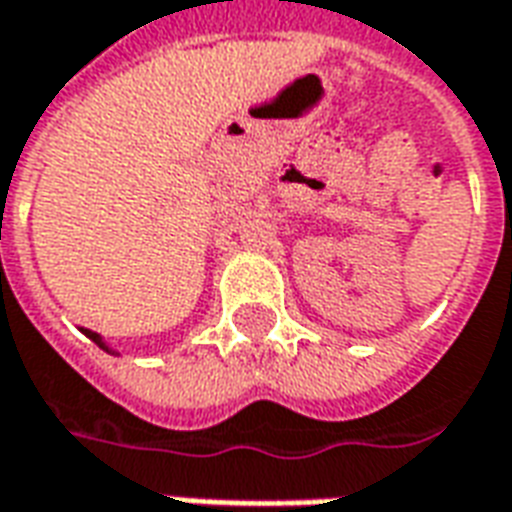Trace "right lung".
I'll return each instance as SVG.
<instances>
[{
  "mask_svg": "<svg viewBox=\"0 0 512 512\" xmlns=\"http://www.w3.org/2000/svg\"><path fill=\"white\" fill-rule=\"evenodd\" d=\"M84 334H87V337H90V340H93L95 345H101V348H104V351H109V354H115V351H112V348H109V345L104 343V340H101V334H95V332H90V329H82Z\"/></svg>",
  "mask_w": 512,
  "mask_h": 512,
  "instance_id": "right-lung-1",
  "label": "right lung"
}]
</instances>
